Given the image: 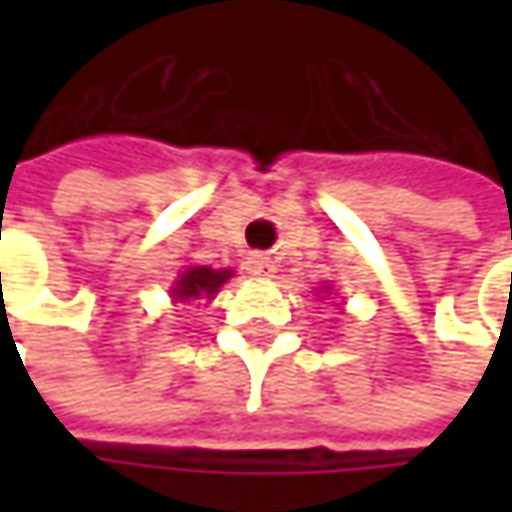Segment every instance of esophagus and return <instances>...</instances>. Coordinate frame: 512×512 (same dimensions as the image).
Masks as SVG:
<instances>
[{
	"mask_svg": "<svg viewBox=\"0 0 512 512\" xmlns=\"http://www.w3.org/2000/svg\"><path fill=\"white\" fill-rule=\"evenodd\" d=\"M247 273L256 276V279H267V276L276 273V265H273V259L265 256V253H250L247 256Z\"/></svg>",
	"mask_w": 512,
	"mask_h": 512,
	"instance_id": "esophagus-1",
	"label": "esophagus"
}]
</instances>
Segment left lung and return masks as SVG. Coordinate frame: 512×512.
Listing matches in <instances>:
<instances>
[{"label": "left lung", "instance_id": "left-lung-1", "mask_svg": "<svg viewBox=\"0 0 512 512\" xmlns=\"http://www.w3.org/2000/svg\"><path fill=\"white\" fill-rule=\"evenodd\" d=\"M325 293H330V287H325Z\"/></svg>", "mask_w": 512, "mask_h": 512}]
</instances>
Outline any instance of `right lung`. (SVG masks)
Returning a JSON list of instances; mask_svg holds the SVG:
<instances>
[{"label":"right lung","mask_w":512,"mask_h":512,"mask_svg":"<svg viewBox=\"0 0 512 512\" xmlns=\"http://www.w3.org/2000/svg\"><path fill=\"white\" fill-rule=\"evenodd\" d=\"M230 276H233V270H227V267H222V270H213V267H185L179 273V279L170 287V296L176 302H190V299H207L210 302Z\"/></svg>","instance_id":"obj_1"}]
</instances>
